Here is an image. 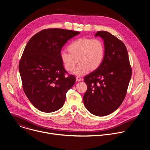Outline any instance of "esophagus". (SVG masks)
I'll use <instances>...</instances> for the list:
<instances>
[{"label":"esophagus","mask_w":150,"mask_h":150,"mask_svg":"<svg viewBox=\"0 0 150 150\" xmlns=\"http://www.w3.org/2000/svg\"><path fill=\"white\" fill-rule=\"evenodd\" d=\"M76 81H81V80H82V79H81V77H79V76H76Z\"/></svg>","instance_id":"obj_1"}]
</instances>
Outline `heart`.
I'll return each instance as SVG.
<instances>
[{"mask_svg":"<svg viewBox=\"0 0 150 150\" xmlns=\"http://www.w3.org/2000/svg\"><path fill=\"white\" fill-rule=\"evenodd\" d=\"M69 53L62 51L60 53L61 61L65 69L72 71L76 64L79 65L73 71L76 75L82 76L90 70L97 69L102 64L105 47L103 42L98 38L82 37L73 41L68 46Z\"/></svg>","mask_w":150,"mask_h":150,"instance_id":"heart-1","label":"heart"}]
</instances>
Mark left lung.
<instances>
[{"mask_svg":"<svg viewBox=\"0 0 150 150\" xmlns=\"http://www.w3.org/2000/svg\"><path fill=\"white\" fill-rule=\"evenodd\" d=\"M95 36L104 40L105 55L101 66L84 78L87 90L83 100L91 113L104 116L115 112L122 103L132 69L126 47L121 40L104 31H98Z\"/></svg>","mask_w":150,"mask_h":150,"instance_id":"8db88e82","label":"left lung"}]
</instances>
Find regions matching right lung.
I'll use <instances>...</instances> for the list:
<instances>
[{"instance_id":"right-lung-1","label":"right lung","mask_w":150,"mask_h":150,"mask_svg":"<svg viewBox=\"0 0 150 150\" xmlns=\"http://www.w3.org/2000/svg\"><path fill=\"white\" fill-rule=\"evenodd\" d=\"M80 33L60 28L43 30L33 35L27 44L19 63L23 88L38 110L51 113L60 109L66 94L76 78L65 76L60 53L62 47Z\"/></svg>"}]
</instances>
